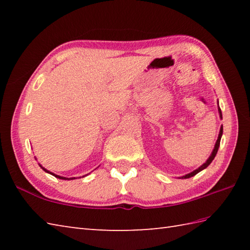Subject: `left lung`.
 I'll return each mask as SVG.
<instances>
[{"label": "left lung", "instance_id": "1", "mask_svg": "<svg viewBox=\"0 0 250 250\" xmlns=\"http://www.w3.org/2000/svg\"><path fill=\"white\" fill-rule=\"evenodd\" d=\"M218 113H219V117H220V119H222V114H221V109H220V107H219V102H218ZM222 132H224V128H222V125L220 126V131H219V134H218V139H217V141H216V144H215V147H214V149H213V151H211V153H210V156L208 157V159H207V160L205 161V163H203L202 164V166L200 167H198L196 169H194V171H192L191 173H189V174H186V175H184V176H182V177H178V178H190V177H192V176H194V175H196L198 174L199 172H201V171H203L204 168H206L207 167L209 166V164L211 163V161L214 160V158H215V156H216V153H217V151H218V148H219V145H220V140H221V136H222Z\"/></svg>", "mask_w": 250, "mask_h": 250}]
</instances>
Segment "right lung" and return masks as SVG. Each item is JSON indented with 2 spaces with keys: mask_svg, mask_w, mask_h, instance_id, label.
<instances>
[{
  "mask_svg": "<svg viewBox=\"0 0 250 250\" xmlns=\"http://www.w3.org/2000/svg\"><path fill=\"white\" fill-rule=\"evenodd\" d=\"M40 167L44 169V171L46 172V173H48V174H51L52 176H55V177H57V178H59V179H64V180H72V179H75V177H70V178H67V177H63V176H59V175H56V174H54L52 172H50V171H48V169H46L45 167H43L40 164ZM84 176H86V175H84Z\"/></svg>",
  "mask_w": 250,
  "mask_h": 250,
  "instance_id": "right-lung-1",
  "label": "right lung"
}]
</instances>
